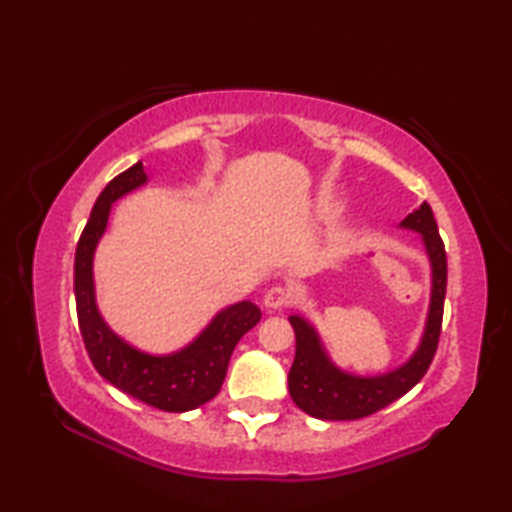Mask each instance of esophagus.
<instances>
[{
    "label": "esophagus",
    "instance_id": "34e87169",
    "mask_svg": "<svg viewBox=\"0 0 512 512\" xmlns=\"http://www.w3.org/2000/svg\"><path fill=\"white\" fill-rule=\"evenodd\" d=\"M293 300H296V293H293L289 287H280V284H277V287H271L266 291L264 305L268 309H282V307H289Z\"/></svg>",
    "mask_w": 512,
    "mask_h": 512
}]
</instances>
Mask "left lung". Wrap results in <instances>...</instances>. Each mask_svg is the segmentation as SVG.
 Instances as JSON below:
<instances>
[{"mask_svg": "<svg viewBox=\"0 0 512 512\" xmlns=\"http://www.w3.org/2000/svg\"><path fill=\"white\" fill-rule=\"evenodd\" d=\"M400 228L420 232L424 250L431 264V298L427 323L418 350L400 368L384 375L361 377L345 372L323 348L316 327L302 316H289L296 332V359L289 370V393L298 409L318 420H359L377 413L406 395L429 370L438 348L440 325H443V305L447 291V255L445 244L438 235L429 203H422L400 223Z\"/></svg>", "mask_w": 512, "mask_h": 512, "instance_id": "8db88e82", "label": "left lung"}]
</instances>
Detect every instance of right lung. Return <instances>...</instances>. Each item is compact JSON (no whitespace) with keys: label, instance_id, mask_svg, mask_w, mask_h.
Returning a JSON list of instances; mask_svg holds the SVG:
<instances>
[{"label":"right lung","instance_id":"1","mask_svg":"<svg viewBox=\"0 0 512 512\" xmlns=\"http://www.w3.org/2000/svg\"><path fill=\"white\" fill-rule=\"evenodd\" d=\"M146 180L144 164L137 162L112 178L94 203L74 257L76 314L85 350L103 379L155 409L185 413L210 402L221 391L232 350L259 323L262 311L250 300L235 302L221 309L192 343L171 354L142 352L112 332L97 307L94 250L106 232L112 203L146 185Z\"/></svg>","mask_w":512,"mask_h":512}]
</instances>
